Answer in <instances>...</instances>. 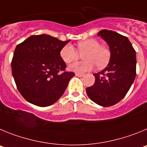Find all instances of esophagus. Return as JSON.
Wrapping results in <instances>:
<instances>
[{
	"instance_id": "1",
	"label": "esophagus",
	"mask_w": 147,
	"mask_h": 147,
	"mask_svg": "<svg viewBox=\"0 0 147 147\" xmlns=\"http://www.w3.org/2000/svg\"><path fill=\"white\" fill-rule=\"evenodd\" d=\"M75 75H76L77 77H83L84 75H83V74H80V73H77L76 72V73H75Z\"/></svg>"
}]
</instances>
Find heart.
Wrapping results in <instances>:
<instances>
[{
	"mask_svg": "<svg viewBox=\"0 0 147 147\" xmlns=\"http://www.w3.org/2000/svg\"><path fill=\"white\" fill-rule=\"evenodd\" d=\"M77 46L78 52L81 53L84 52L82 55L84 60L71 64L69 67V70L77 73H84L92 70L95 64L98 68H102L109 61L111 56L109 50L105 46L100 45L96 39H88L80 41ZM60 56L65 63L69 64L78 59V54L72 45L67 44L61 50Z\"/></svg>",
	"mask_w": 147,
	"mask_h": 147,
	"instance_id": "b5f03b06",
	"label": "heart"
}]
</instances>
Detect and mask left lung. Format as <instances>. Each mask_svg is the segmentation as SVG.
I'll use <instances>...</instances> for the list:
<instances>
[{"mask_svg": "<svg viewBox=\"0 0 147 147\" xmlns=\"http://www.w3.org/2000/svg\"><path fill=\"white\" fill-rule=\"evenodd\" d=\"M109 46L108 66L94 74L95 82L86 88L90 100L97 105L109 107L122 100L131 87L136 75V51L127 37L108 30L97 33Z\"/></svg>", "mask_w": 147, "mask_h": 147, "instance_id": "left-lung-1", "label": "left lung"}]
</instances>
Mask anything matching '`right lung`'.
<instances>
[{"label": "right lung", "instance_id": "add662e5", "mask_svg": "<svg viewBox=\"0 0 147 147\" xmlns=\"http://www.w3.org/2000/svg\"><path fill=\"white\" fill-rule=\"evenodd\" d=\"M70 40L61 41L47 34L29 36L17 45L11 70L18 91L28 102L46 107L57 101L75 73L63 72L65 62L60 51Z\"/></svg>", "mask_w": 147, "mask_h": 147}]
</instances>
